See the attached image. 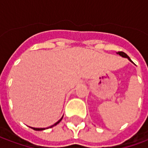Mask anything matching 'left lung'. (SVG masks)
<instances>
[{"label":"left lung","mask_w":148,"mask_h":148,"mask_svg":"<svg viewBox=\"0 0 148 148\" xmlns=\"http://www.w3.org/2000/svg\"><path fill=\"white\" fill-rule=\"evenodd\" d=\"M117 54H119L120 56H121V57H122V58H128V59H129V61H131V62H132V61L131 59H130V58H129V56H128V55L126 54L125 53H124V52H117ZM132 63H133V62H132Z\"/></svg>","instance_id":"obj_1"}]
</instances>
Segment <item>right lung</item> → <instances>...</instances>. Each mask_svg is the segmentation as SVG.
I'll return each instance as SVG.
<instances>
[{"instance_id":"right-lung-1","label":"right lung","mask_w":148,"mask_h":148,"mask_svg":"<svg viewBox=\"0 0 148 148\" xmlns=\"http://www.w3.org/2000/svg\"><path fill=\"white\" fill-rule=\"evenodd\" d=\"M62 118H63V116H62V117H61V119L59 120L58 121H57V122L55 123L54 125H53L49 126V127H48V128H32V127H31V129H34V130H36V131H42V130H45V129H49V128H52V127H53V126L57 125H58V123L60 122V121H61V120H62Z\"/></svg>"}]
</instances>
